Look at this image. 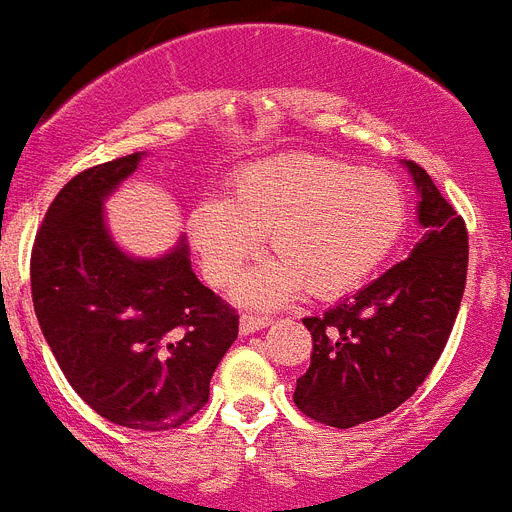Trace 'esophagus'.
<instances>
[{
    "instance_id": "obj_1",
    "label": "esophagus",
    "mask_w": 512,
    "mask_h": 512,
    "mask_svg": "<svg viewBox=\"0 0 512 512\" xmlns=\"http://www.w3.org/2000/svg\"><path fill=\"white\" fill-rule=\"evenodd\" d=\"M268 322H270L268 317L242 315V317H239V330H242V336H249V333H257V330H263Z\"/></svg>"
}]
</instances>
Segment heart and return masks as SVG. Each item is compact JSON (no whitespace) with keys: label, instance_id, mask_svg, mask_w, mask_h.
<instances>
[{"label":"heart","instance_id":"b5f03b06","mask_svg":"<svg viewBox=\"0 0 512 512\" xmlns=\"http://www.w3.org/2000/svg\"><path fill=\"white\" fill-rule=\"evenodd\" d=\"M406 218V195L385 171L294 153L239 171L226 203L190 210L187 231L216 286H229L268 236L276 260L249 270L236 299L273 307L302 289L312 299L359 289L398 247Z\"/></svg>","mask_w":512,"mask_h":512}]
</instances>
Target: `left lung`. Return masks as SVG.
I'll list each match as a JSON object with an SVG mask.
<instances>
[{"mask_svg": "<svg viewBox=\"0 0 512 512\" xmlns=\"http://www.w3.org/2000/svg\"><path fill=\"white\" fill-rule=\"evenodd\" d=\"M419 192L422 239L411 255L367 289L304 317L312 362L296 380L304 416L349 429L390 414L427 380L461 309L468 270V231L432 176L406 161Z\"/></svg>", "mask_w": 512, "mask_h": 512, "instance_id": "8db88e82", "label": "left lung"}]
</instances>
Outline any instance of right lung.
<instances>
[{
	"instance_id": "obj_1",
	"label": "right lung",
	"mask_w": 512,
	"mask_h": 512,
	"mask_svg": "<svg viewBox=\"0 0 512 512\" xmlns=\"http://www.w3.org/2000/svg\"><path fill=\"white\" fill-rule=\"evenodd\" d=\"M140 161L143 153L98 163L59 190L30 252V294L46 343L90 409L119 427L163 432L208 403L239 315L197 281L184 239L156 260L114 244L103 200Z\"/></svg>"
}]
</instances>
